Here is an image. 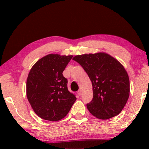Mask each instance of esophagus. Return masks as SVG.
I'll list each match as a JSON object with an SVG mask.
<instances>
[{
    "mask_svg": "<svg viewBox=\"0 0 149 149\" xmlns=\"http://www.w3.org/2000/svg\"><path fill=\"white\" fill-rule=\"evenodd\" d=\"M81 93H82V91H81V89H79V90L77 91V94L79 95V96H80L81 95Z\"/></svg>",
    "mask_w": 149,
    "mask_h": 149,
    "instance_id": "esophagus-1",
    "label": "esophagus"
}]
</instances>
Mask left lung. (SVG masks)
<instances>
[{
    "label": "left lung",
    "mask_w": 149,
    "mask_h": 149,
    "mask_svg": "<svg viewBox=\"0 0 149 149\" xmlns=\"http://www.w3.org/2000/svg\"><path fill=\"white\" fill-rule=\"evenodd\" d=\"M73 60L81 65L92 82L93 98L87 104L89 112L101 120L119 114L130 91L129 76L122 64L105 52L77 55Z\"/></svg>",
    "instance_id": "left-lung-1"
}]
</instances>
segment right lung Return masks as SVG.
<instances>
[{
    "label": "right lung",
    "mask_w": 149,
    "mask_h": 149,
    "mask_svg": "<svg viewBox=\"0 0 149 149\" xmlns=\"http://www.w3.org/2000/svg\"><path fill=\"white\" fill-rule=\"evenodd\" d=\"M72 55L49 54L33 65L26 83L28 101L42 119L56 122L68 114L76 97L68 89L62 72Z\"/></svg>",
    "instance_id": "add662e5"
}]
</instances>
